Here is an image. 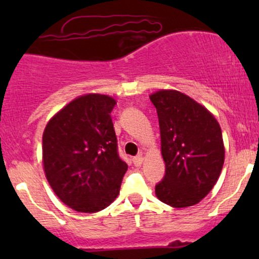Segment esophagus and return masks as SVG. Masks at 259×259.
I'll list each match as a JSON object with an SVG mask.
<instances>
[{"instance_id":"esophagus-1","label":"esophagus","mask_w":259,"mask_h":259,"mask_svg":"<svg viewBox=\"0 0 259 259\" xmlns=\"http://www.w3.org/2000/svg\"><path fill=\"white\" fill-rule=\"evenodd\" d=\"M133 162H134V164L136 165V167H139V165H141L142 162H144V157H142L141 154H139V156L134 157Z\"/></svg>"}]
</instances>
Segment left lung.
Instances as JSON below:
<instances>
[{
  "label": "left lung",
  "mask_w": 259,
  "mask_h": 259,
  "mask_svg": "<svg viewBox=\"0 0 259 259\" xmlns=\"http://www.w3.org/2000/svg\"><path fill=\"white\" fill-rule=\"evenodd\" d=\"M159 120L165 174L156 195L183 208L198 203L213 189L224 164L222 129L209 112L175 90L151 95Z\"/></svg>",
  "instance_id": "8db88e82"
}]
</instances>
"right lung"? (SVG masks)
Listing matches in <instances>:
<instances>
[{
    "label": "right lung",
    "mask_w": 259,
    "mask_h": 259,
    "mask_svg": "<svg viewBox=\"0 0 259 259\" xmlns=\"http://www.w3.org/2000/svg\"><path fill=\"white\" fill-rule=\"evenodd\" d=\"M115 105L106 95H85L45 127V174L59 200L78 212L105 209L119 194L127 164L118 153L111 118Z\"/></svg>",
    "instance_id": "1"
}]
</instances>
